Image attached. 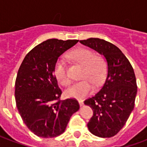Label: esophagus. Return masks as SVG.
<instances>
[{"label": "esophagus", "mask_w": 147, "mask_h": 147, "mask_svg": "<svg viewBox=\"0 0 147 147\" xmlns=\"http://www.w3.org/2000/svg\"><path fill=\"white\" fill-rule=\"evenodd\" d=\"M79 104H80V106H83V105H84V103H83V101H82V100H79Z\"/></svg>", "instance_id": "34e87169"}]
</instances>
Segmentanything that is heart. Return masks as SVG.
<instances>
[{"label": "heart", "instance_id": "1", "mask_svg": "<svg viewBox=\"0 0 147 147\" xmlns=\"http://www.w3.org/2000/svg\"><path fill=\"white\" fill-rule=\"evenodd\" d=\"M69 57L83 66L81 78L84 80L77 82L67 88L65 91L68 98L81 99L85 98L92 91L93 84L98 85L104 80L106 72L105 61L101 57L94 56V52L86 48H79L71 51ZM55 76L58 82L67 86L71 80L67 73L66 64L64 60H59L55 65Z\"/></svg>", "mask_w": 147, "mask_h": 147}]
</instances>
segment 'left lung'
<instances>
[{"label": "left lung", "mask_w": 147, "mask_h": 147, "mask_svg": "<svg viewBox=\"0 0 147 147\" xmlns=\"http://www.w3.org/2000/svg\"><path fill=\"white\" fill-rule=\"evenodd\" d=\"M80 42L102 55L107 64L103 86L84 102L94 112L87 127L96 136L113 137L124 126L134 109L137 94L135 72L129 61L113 44L94 38Z\"/></svg>", "instance_id": "obj_1"}]
</instances>
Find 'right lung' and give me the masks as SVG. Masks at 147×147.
<instances>
[{
  "instance_id": "add662e5",
  "label": "right lung",
  "mask_w": 147,
  "mask_h": 147,
  "mask_svg": "<svg viewBox=\"0 0 147 147\" xmlns=\"http://www.w3.org/2000/svg\"><path fill=\"white\" fill-rule=\"evenodd\" d=\"M77 42L48 39L31 49L19 68L15 84L16 106L27 127L39 137L62 134L71 115L80 109L76 99L60 100L62 92L54 76L59 57Z\"/></svg>"
}]
</instances>
